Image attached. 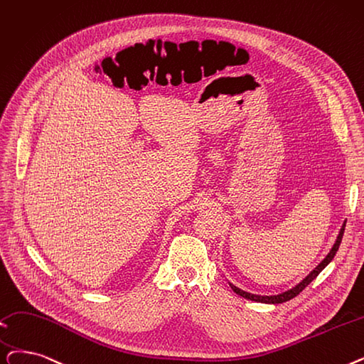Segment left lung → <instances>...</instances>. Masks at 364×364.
<instances>
[{"mask_svg":"<svg viewBox=\"0 0 364 364\" xmlns=\"http://www.w3.org/2000/svg\"><path fill=\"white\" fill-rule=\"evenodd\" d=\"M343 232H345V223H343V226H342V229H341V232H339V236H338V240H336L333 248L330 250L327 257H326L317 267H315V269H314L302 282H299L294 289H291V290H289V291H286V293L277 294V296H257V294H251V293H247V291H244V290H240L238 287H235L233 284H230L232 290H233L236 294H240V296H242V297H245V299H248V300H255V302H262V304H282V302H287V300H291V299L296 297L300 291H304V289H306V287L309 286V284H311L315 278L318 277V274L324 269V267H326L331 260H333V257H335V255H336V251L339 250V245H341V242H342Z\"/></svg>","mask_w":364,"mask_h":364,"instance_id":"8db88e82","label":"left lung"}]
</instances>
